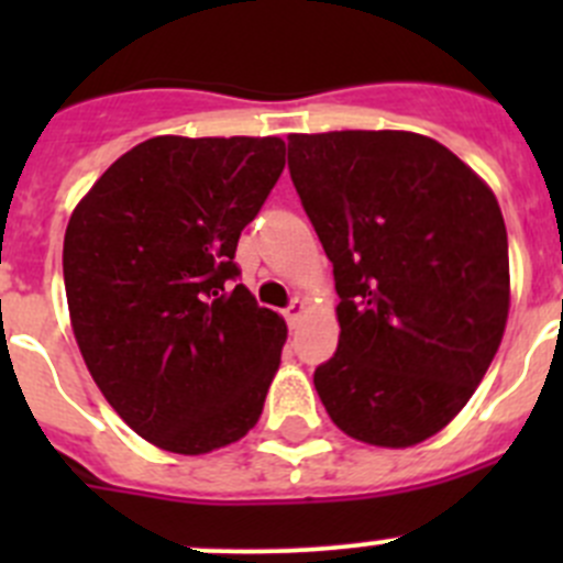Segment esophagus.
I'll use <instances>...</instances> for the list:
<instances>
[{
	"label": "esophagus",
	"instance_id": "1",
	"mask_svg": "<svg viewBox=\"0 0 563 563\" xmlns=\"http://www.w3.org/2000/svg\"><path fill=\"white\" fill-rule=\"evenodd\" d=\"M302 316H305V302H299V299H294V302L283 310V318H286L288 327H297Z\"/></svg>",
	"mask_w": 563,
	"mask_h": 563
}]
</instances>
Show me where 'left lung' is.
<instances>
[{
	"instance_id": "1",
	"label": "left lung",
	"mask_w": 563,
	"mask_h": 563,
	"mask_svg": "<svg viewBox=\"0 0 563 563\" xmlns=\"http://www.w3.org/2000/svg\"><path fill=\"white\" fill-rule=\"evenodd\" d=\"M288 172L338 288L323 408L373 446H413L457 417L509 313L507 225L490 187L406 130L291 135Z\"/></svg>"
}]
</instances>
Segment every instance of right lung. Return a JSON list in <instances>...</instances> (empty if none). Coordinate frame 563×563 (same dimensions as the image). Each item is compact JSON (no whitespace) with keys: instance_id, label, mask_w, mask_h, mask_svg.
<instances>
[{"instance_id":"obj_1","label":"right lung","mask_w":563,"mask_h":563,"mask_svg":"<svg viewBox=\"0 0 563 563\" xmlns=\"http://www.w3.org/2000/svg\"><path fill=\"white\" fill-rule=\"evenodd\" d=\"M283 168L275 135H157L67 223L78 349L113 411L161 450L203 455L258 422L288 329L236 283L234 255Z\"/></svg>"}]
</instances>
